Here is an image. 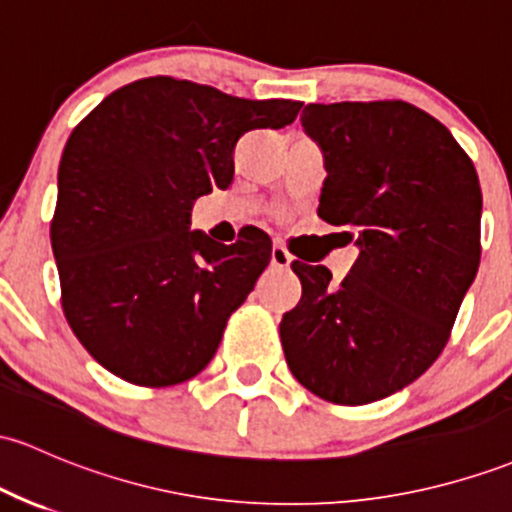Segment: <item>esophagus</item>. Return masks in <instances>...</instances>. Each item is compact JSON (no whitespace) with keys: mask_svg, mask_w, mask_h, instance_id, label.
<instances>
[{"mask_svg":"<svg viewBox=\"0 0 512 512\" xmlns=\"http://www.w3.org/2000/svg\"><path fill=\"white\" fill-rule=\"evenodd\" d=\"M291 260H294V257L289 255V250H286L284 245L274 243V247H272V257H269V265L277 267V269H286V267L291 265Z\"/></svg>","mask_w":512,"mask_h":512,"instance_id":"1","label":"esophagus"}]
</instances>
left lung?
Wrapping results in <instances>:
<instances>
[{"instance_id": "obj_1", "label": "left lung", "mask_w": 512, "mask_h": 512, "mask_svg": "<svg viewBox=\"0 0 512 512\" xmlns=\"http://www.w3.org/2000/svg\"><path fill=\"white\" fill-rule=\"evenodd\" d=\"M301 126L325 157L318 216L345 226L359 257L335 286L294 262L299 306L279 323L286 364L323 401L364 406L440 357L481 260L474 162L408 101L308 104Z\"/></svg>"}]
</instances>
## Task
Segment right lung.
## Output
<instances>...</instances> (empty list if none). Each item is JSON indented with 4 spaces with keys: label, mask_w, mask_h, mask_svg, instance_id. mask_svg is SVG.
<instances>
[{
    "label": "right lung",
    "mask_w": 512,
    "mask_h": 512,
    "mask_svg": "<svg viewBox=\"0 0 512 512\" xmlns=\"http://www.w3.org/2000/svg\"><path fill=\"white\" fill-rule=\"evenodd\" d=\"M301 101L240 99L209 84L145 77L116 89L67 138L50 243L72 333L138 386L192 379L255 289L272 240L223 245L189 230L192 206L233 182L247 131L284 128Z\"/></svg>",
    "instance_id": "right-lung-1"
}]
</instances>
